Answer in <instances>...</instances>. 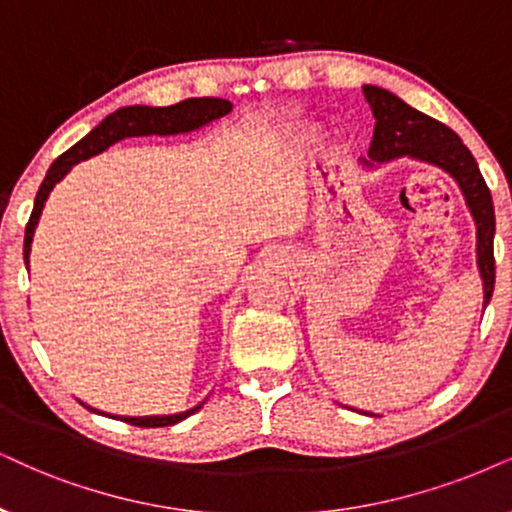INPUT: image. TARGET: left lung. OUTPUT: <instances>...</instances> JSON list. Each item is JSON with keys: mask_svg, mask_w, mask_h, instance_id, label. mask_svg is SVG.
Here are the masks:
<instances>
[{"mask_svg": "<svg viewBox=\"0 0 512 512\" xmlns=\"http://www.w3.org/2000/svg\"><path fill=\"white\" fill-rule=\"evenodd\" d=\"M364 94L371 106L375 129L368 148L366 167L373 170L375 163L383 165L397 158H411L418 163L435 165L444 170L461 189L465 205L477 226V269L484 286V307L494 293V234L496 217L491 193L484 184L480 167L463 144L461 137L430 115L416 111L397 94L387 92L375 84H364ZM373 416V413H368Z\"/></svg>", "mask_w": 512, "mask_h": 512, "instance_id": "8db88e82", "label": "left lung"}]
</instances>
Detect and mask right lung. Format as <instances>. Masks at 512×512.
Returning a JSON list of instances; mask_svg holds the SVG:
<instances>
[{
	"label": "right lung",
	"mask_w": 512,
	"mask_h": 512,
	"mask_svg": "<svg viewBox=\"0 0 512 512\" xmlns=\"http://www.w3.org/2000/svg\"><path fill=\"white\" fill-rule=\"evenodd\" d=\"M231 108H234L231 106V101L203 96V99H186L165 108L125 106L108 115L106 120H101L99 125L87 134V137H82L75 146H70L66 153L58 155L47 170V177H44L40 191H37L35 196V208H32L30 222L25 226V241H23L25 267L30 264V243H32V236H35L37 222H40L44 203H47L49 193L58 181L73 170V165L80 163V160L92 158V155L103 153L108 146L118 144V141L127 137H151V134H158V137H172V134L193 132V129H200L210 125V122L224 118V115H229ZM203 404L205 401H200V404L193 406V409L172 413V416H113V418L125 420V423L137 425V428H165V425H174L179 423V420L189 418L191 413H196ZM87 409L94 413H103V411L92 409V406H87ZM103 416H106V413H103Z\"/></svg>",
	"instance_id": "1"
}]
</instances>
